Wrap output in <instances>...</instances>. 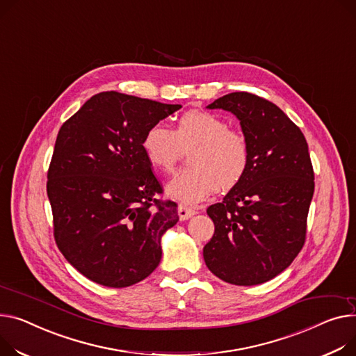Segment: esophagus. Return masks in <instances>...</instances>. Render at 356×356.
<instances>
[{
  "label": "esophagus",
  "mask_w": 356,
  "mask_h": 356,
  "mask_svg": "<svg viewBox=\"0 0 356 356\" xmlns=\"http://www.w3.org/2000/svg\"><path fill=\"white\" fill-rule=\"evenodd\" d=\"M179 218H180V220H187V219H191L192 216H195L196 215V209H192V207H187V206H183V204H180L179 206Z\"/></svg>",
  "instance_id": "1"
}]
</instances>
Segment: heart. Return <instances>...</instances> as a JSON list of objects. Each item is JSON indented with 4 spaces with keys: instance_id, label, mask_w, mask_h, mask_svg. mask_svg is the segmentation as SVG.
I'll return each instance as SVG.
<instances>
[{
    "instance_id": "heart-1",
    "label": "heart",
    "mask_w": 356,
    "mask_h": 356,
    "mask_svg": "<svg viewBox=\"0 0 356 356\" xmlns=\"http://www.w3.org/2000/svg\"><path fill=\"white\" fill-rule=\"evenodd\" d=\"M188 163L168 184V195L184 204L206 200L216 186L222 191L238 184L249 164L246 138L230 130L225 118L192 110L179 117L175 130L153 124L141 140L147 161L157 170L172 172L183 149H191Z\"/></svg>"
}]
</instances>
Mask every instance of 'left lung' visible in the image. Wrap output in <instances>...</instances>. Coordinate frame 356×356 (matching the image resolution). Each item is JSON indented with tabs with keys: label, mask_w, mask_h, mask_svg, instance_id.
Instances as JSON below:
<instances>
[{
	"label": "left lung",
	"mask_w": 356,
	"mask_h": 356,
	"mask_svg": "<svg viewBox=\"0 0 356 356\" xmlns=\"http://www.w3.org/2000/svg\"><path fill=\"white\" fill-rule=\"evenodd\" d=\"M207 108L241 122L249 164L223 200L207 207L215 233L204 262L232 285H260L289 268L305 243L315 188L307 143L285 113L254 94L230 92Z\"/></svg>",
	"instance_id": "1"
}]
</instances>
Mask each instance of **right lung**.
Masks as SVG:
<instances>
[{
	"label": "right lung",
	"instance_id": "add662e5",
	"mask_svg": "<svg viewBox=\"0 0 356 356\" xmlns=\"http://www.w3.org/2000/svg\"><path fill=\"white\" fill-rule=\"evenodd\" d=\"M179 108L104 91L58 131L47 176L54 238L68 264L99 285L131 286L160 264L161 238L179 215L176 203L156 199L161 186L141 140Z\"/></svg>",
	"mask_w": 356,
	"mask_h": 356
}]
</instances>
